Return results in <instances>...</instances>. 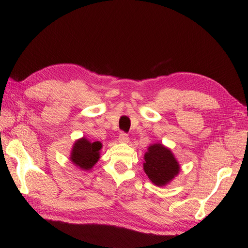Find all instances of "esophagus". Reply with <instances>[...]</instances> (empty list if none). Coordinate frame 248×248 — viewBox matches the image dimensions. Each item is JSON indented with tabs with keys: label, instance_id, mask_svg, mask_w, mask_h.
<instances>
[{
	"label": "esophagus",
	"instance_id": "obj_1",
	"mask_svg": "<svg viewBox=\"0 0 248 248\" xmlns=\"http://www.w3.org/2000/svg\"><path fill=\"white\" fill-rule=\"evenodd\" d=\"M118 141L121 144H127L129 141V138L128 135L125 133H120L119 136H118Z\"/></svg>",
	"mask_w": 248,
	"mask_h": 248
}]
</instances>
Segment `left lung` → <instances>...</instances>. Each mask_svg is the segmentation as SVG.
Masks as SVG:
<instances>
[{
    "mask_svg": "<svg viewBox=\"0 0 248 248\" xmlns=\"http://www.w3.org/2000/svg\"><path fill=\"white\" fill-rule=\"evenodd\" d=\"M144 171L156 186H165L180 171V164L172 151L162 143L151 144L144 155Z\"/></svg>",
    "mask_w": 248,
    "mask_h": 248,
    "instance_id": "left-lung-1",
    "label": "left lung"
}]
</instances>
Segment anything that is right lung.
<instances>
[{"mask_svg": "<svg viewBox=\"0 0 248 248\" xmlns=\"http://www.w3.org/2000/svg\"><path fill=\"white\" fill-rule=\"evenodd\" d=\"M102 144L100 141H92L85 136L78 139L72 145L69 160L81 170H91L100 159Z\"/></svg>", "mask_w": 248, "mask_h": 248, "instance_id": "add662e5", "label": "right lung"}]
</instances>
